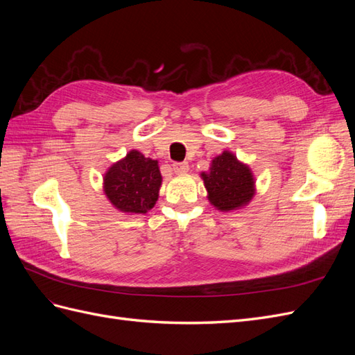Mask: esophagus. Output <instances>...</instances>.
Returning <instances> with one entry per match:
<instances>
[{"label": "esophagus", "instance_id": "esophagus-1", "mask_svg": "<svg viewBox=\"0 0 355 355\" xmlns=\"http://www.w3.org/2000/svg\"><path fill=\"white\" fill-rule=\"evenodd\" d=\"M189 170V166H188V163H173V171L176 175H184V173H187V171Z\"/></svg>", "mask_w": 355, "mask_h": 355}]
</instances>
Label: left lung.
<instances>
[{"label": "left lung", "instance_id": "left-lung-1", "mask_svg": "<svg viewBox=\"0 0 355 355\" xmlns=\"http://www.w3.org/2000/svg\"><path fill=\"white\" fill-rule=\"evenodd\" d=\"M201 179L207 189L210 204L220 211L247 206L256 191L250 167L243 164L230 151H223L220 155L214 157L209 171L201 173Z\"/></svg>", "mask_w": 355, "mask_h": 355}]
</instances>
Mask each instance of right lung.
Masks as SVG:
<instances>
[{
    "instance_id": "right-lung-1",
    "label": "right lung",
    "mask_w": 355,
    "mask_h": 355,
    "mask_svg": "<svg viewBox=\"0 0 355 355\" xmlns=\"http://www.w3.org/2000/svg\"><path fill=\"white\" fill-rule=\"evenodd\" d=\"M161 180L158 161L133 149L106 171L103 191L115 209L144 214L155 206Z\"/></svg>"
}]
</instances>
